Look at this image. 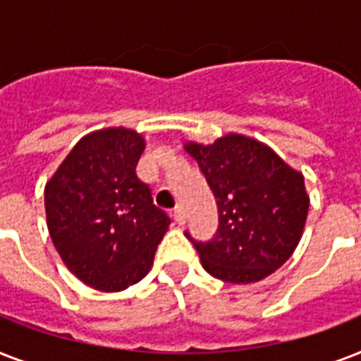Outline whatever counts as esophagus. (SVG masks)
Instances as JSON below:
<instances>
[{
  "label": "esophagus",
  "instance_id": "obj_1",
  "mask_svg": "<svg viewBox=\"0 0 361 361\" xmlns=\"http://www.w3.org/2000/svg\"><path fill=\"white\" fill-rule=\"evenodd\" d=\"M174 221L178 225H183V223H185V209H183L181 204H178L174 208Z\"/></svg>",
  "mask_w": 361,
  "mask_h": 361
}]
</instances>
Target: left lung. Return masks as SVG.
I'll return each instance as SVG.
<instances>
[{
	"label": "left lung",
	"mask_w": 361,
	"mask_h": 361,
	"mask_svg": "<svg viewBox=\"0 0 361 361\" xmlns=\"http://www.w3.org/2000/svg\"><path fill=\"white\" fill-rule=\"evenodd\" d=\"M185 149L206 176L219 209L212 240L197 241L185 232L204 269L234 285L274 274L302 240L309 212L303 174L266 144L234 133L208 146L187 142Z\"/></svg>",
	"instance_id": "left-lung-1"
}]
</instances>
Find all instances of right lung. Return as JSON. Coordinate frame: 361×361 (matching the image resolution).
<instances>
[{"mask_svg": "<svg viewBox=\"0 0 361 361\" xmlns=\"http://www.w3.org/2000/svg\"><path fill=\"white\" fill-rule=\"evenodd\" d=\"M144 136L125 127L78 140L44 187L47 225L73 274L103 292H120L152 269L170 219L138 180Z\"/></svg>", "mask_w": 361, "mask_h": 361, "instance_id": "add662e5", "label": "right lung"}]
</instances>
